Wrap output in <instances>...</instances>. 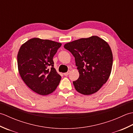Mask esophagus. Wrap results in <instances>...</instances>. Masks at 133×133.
I'll list each match as a JSON object with an SVG mask.
<instances>
[{
	"label": "esophagus",
	"mask_w": 133,
	"mask_h": 133,
	"mask_svg": "<svg viewBox=\"0 0 133 133\" xmlns=\"http://www.w3.org/2000/svg\"><path fill=\"white\" fill-rule=\"evenodd\" d=\"M70 72H71V71H70V70H69V71H68L67 72L64 73V75L65 76H67V75H68L70 74Z\"/></svg>",
	"instance_id": "1"
}]
</instances>
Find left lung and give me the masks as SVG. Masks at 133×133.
<instances>
[{"label":"left lung","mask_w":133,"mask_h":133,"mask_svg":"<svg viewBox=\"0 0 133 133\" xmlns=\"http://www.w3.org/2000/svg\"><path fill=\"white\" fill-rule=\"evenodd\" d=\"M75 58L79 77L73 82L75 90L83 95L97 92L108 80L112 66L109 44L98 36L81 38L64 45Z\"/></svg>","instance_id":"left-lung-1"}]
</instances>
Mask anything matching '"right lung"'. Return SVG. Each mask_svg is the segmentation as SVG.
<instances>
[{"instance_id":"obj_1","label":"right lung","mask_w":133,"mask_h":133,"mask_svg":"<svg viewBox=\"0 0 133 133\" xmlns=\"http://www.w3.org/2000/svg\"><path fill=\"white\" fill-rule=\"evenodd\" d=\"M62 44L34 38L20 47L17 60L19 74L33 91L46 95L55 91L61 77L54 67L53 57Z\"/></svg>"}]
</instances>
